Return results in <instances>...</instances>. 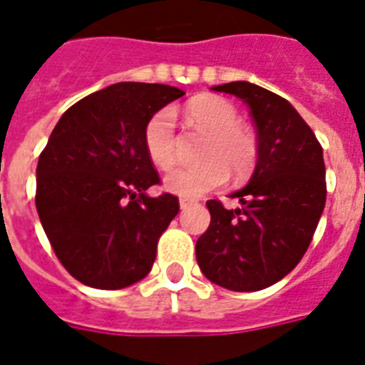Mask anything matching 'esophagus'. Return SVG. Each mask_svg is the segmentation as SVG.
Listing matches in <instances>:
<instances>
[{"mask_svg":"<svg viewBox=\"0 0 365 365\" xmlns=\"http://www.w3.org/2000/svg\"><path fill=\"white\" fill-rule=\"evenodd\" d=\"M195 200H189V199H180V208L182 210H185V208H189V206H193Z\"/></svg>","mask_w":365,"mask_h":365,"instance_id":"esophagus-1","label":"esophagus"}]
</instances>
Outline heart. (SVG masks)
I'll return each instance as SVG.
<instances>
[{
  "instance_id": "heart-1",
  "label": "heart",
  "mask_w": 365,
  "mask_h": 365,
  "mask_svg": "<svg viewBox=\"0 0 365 365\" xmlns=\"http://www.w3.org/2000/svg\"><path fill=\"white\" fill-rule=\"evenodd\" d=\"M189 123L210 132L202 149L206 163L199 166H180L166 174V191L197 199L212 189L223 185L227 180V169L235 176L252 170L257 157L254 136L239 125V111L231 102L220 96H197L185 106ZM143 148L149 160L159 168H170L176 160V125L174 113L165 108L149 117L143 128Z\"/></svg>"
}]
</instances>
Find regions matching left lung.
<instances>
[{
	"instance_id": "obj_1",
	"label": "left lung",
	"mask_w": 365,
	"mask_h": 365,
	"mask_svg": "<svg viewBox=\"0 0 365 365\" xmlns=\"http://www.w3.org/2000/svg\"><path fill=\"white\" fill-rule=\"evenodd\" d=\"M250 108L257 130V163L227 210L208 200L210 227L197 240V263L210 282L257 292L284 278L305 255L326 205L322 145L282 96L248 81L212 87Z\"/></svg>"
}]
</instances>
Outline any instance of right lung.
Listing matches in <instances>:
<instances>
[{
    "instance_id": "right-lung-1",
    "label": "right lung",
    "mask_w": 365,
    "mask_h": 365,
    "mask_svg": "<svg viewBox=\"0 0 365 365\" xmlns=\"http://www.w3.org/2000/svg\"><path fill=\"white\" fill-rule=\"evenodd\" d=\"M183 94L170 85L117 83L71 106L51 132L37 163L36 208L60 263L85 286L121 289L151 271L180 202L145 193L160 180L143 128Z\"/></svg>"
}]
</instances>
